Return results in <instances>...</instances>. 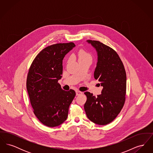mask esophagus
Wrapping results in <instances>:
<instances>
[{
  "instance_id": "1",
  "label": "esophagus",
  "mask_w": 153,
  "mask_h": 153,
  "mask_svg": "<svg viewBox=\"0 0 153 153\" xmlns=\"http://www.w3.org/2000/svg\"><path fill=\"white\" fill-rule=\"evenodd\" d=\"M76 95H77H77H80V94H82V92H80L79 91H76Z\"/></svg>"
}]
</instances>
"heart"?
<instances>
[{
  "mask_svg": "<svg viewBox=\"0 0 153 153\" xmlns=\"http://www.w3.org/2000/svg\"><path fill=\"white\" fill-rule=\"evenodd\" d=\"M78 57L79 61L84 59H92L91 54L84 49H80L78 51Z\"/></svg>",
  "mask_w": 153,
  "mask_h": 153,
  "instance_id": "obj_1",
  "label": "heart"
}]
</instances>
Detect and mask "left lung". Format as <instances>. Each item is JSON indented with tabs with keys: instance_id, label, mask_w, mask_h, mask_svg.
Here are the masks:
<instances>
[{
	"instance_id": "8db88e82",
	"label": "left lung",
	"mask_w": 153,
	"mask_h": 153,
	"mask_svg": "<svg viewBox=\"0 0 153 153\" xmlns=\"http://www.w3.org/2000/svg\"><path fill=\"white\" fill-rule=\"evenodd\" d=\"M96 49L97 62L94 72L103 88L102 94L94 96L85 92L87 99L84 109L88 118L99 125L112 122L123 107L126 94V73L116 51L98 41L88 40Z\"/></svg>"
}]
</instances>
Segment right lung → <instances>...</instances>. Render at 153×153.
Returning a JSON list of instances; mask_svg holds the SVG:
<instances>
[{"instance_id": "1", "label": "right lung", "mask_w": 153, "mask_h": 153, "mask_svg": "<svg viewBox=\"0 0 153 153\" xmlns=\"http://www.w3.org/2000/svg\"><path fill=\"white\" fill-rule=\"evenodd\" d=\"M75 46L73 42L56 44L44 49L30 67L26 88L33 112L42 123L58 126L67 119L76 92L63 90L58 80L62 74V60Z\"/></svg>"}]
</instances>
